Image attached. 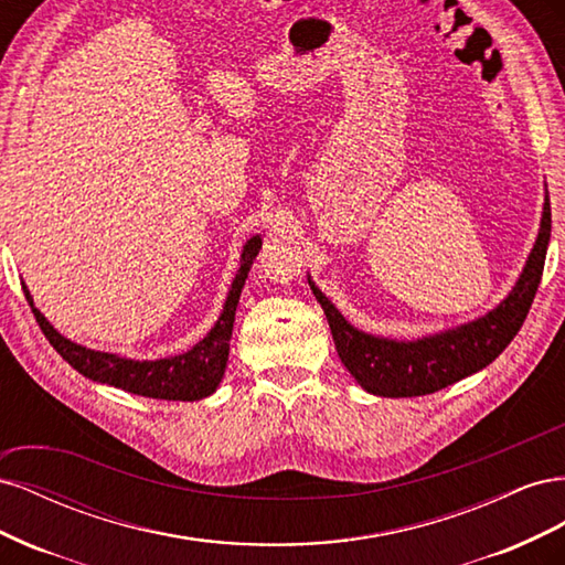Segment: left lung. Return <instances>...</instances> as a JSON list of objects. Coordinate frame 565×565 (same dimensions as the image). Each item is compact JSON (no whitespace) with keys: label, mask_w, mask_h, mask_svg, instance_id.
<instances>
[{"label":"left lung","mask_w":565,"mask_h":565,"mask_svg":"<svg viewBox=\"0 0 565 565\" xmlns=\"http://www.w3.org/2000/svg\"><path fill=\"white\" fill-rule=\"evenodd\" d=\"M550 235L552 207L550 195L544 193L537 241L509 297L481 318L415 341H396L361 332L337 311V306L320 292L311 278L309 285L328 316L341 363L358 384L367 393L384 398L426 396V393L446 388L483 370L519 334L542 280Z\"/></svg>","instance_id":"obj_1"}]
</instances>
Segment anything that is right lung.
<instances>
[{
	"label": "right lung",
	"mask_w": 565,
	"mask_h": 565,
	"mask_svg": "<svg viewBox=\"0 0 565 565\" xmlns=\"http://www.w3.org/2000/svg\"><path fill=\"white\" fill-rule=\"evenodd\" d=\"M259 249H262L259 235L249 237L245 243L241 254V268H237L235 278L231 282L224 311H221L216 324L207 332V337L200 339L191 351L160 358V361H131V358H122L117 353L94 351L82 344H75V341L65 339L61 332H56L54 324H51L35 309V303H32V297L25 285H23V292L28 303L32 306V313H35L44 337L49 339V344L61 353V358L67 365H73L87 380L122 388L146 398L200 401V398L212 396L226 372L235 309H237V301H241L247 273Z\"/></svg>",
	"instance_id": "1"
}]
</instances>
